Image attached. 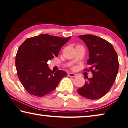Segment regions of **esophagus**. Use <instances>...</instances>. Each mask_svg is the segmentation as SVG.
I'll list each match as a JSON object with an SVG mask.
<instances>
[{"label": "esophagus", "instance_id": "1", "mask_svg": "<svg viewBox=\"0 0 128 128\" xmlns=\"http://www.w3.org/2000/svg\"><path fill=\"white\" fill-rule=\"evenodd\" d=\"M68 75L69 76H71V77H76V76H77V75L74 73H69Z\"/></svg>", "mask_w": 128, "mask_h": 128}]
</instances>
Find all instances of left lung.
<instances>
[{
	"mask_svg": "<svg viewBox=\"0 0 128 128\" xmlns=\"http://www.w3.org/2000/svg\"><path fill=\"white\" fill-rule=\"evenodd\" d=\"M86 43L89 50L87 64L90 68L84 70L92 73V77L78 92L89 100L102 98L110 90L117 77L119 62L118 56L111 44L92 34L78 36Z\"/></svg>",
	"mask_w": 128,
	"mask_h": 128,
	"instance_id": "8db88e82",
	"label": "left lung"
}]
</instances>
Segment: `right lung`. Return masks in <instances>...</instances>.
Wrapping results in <instances>:
<instances>
[{
    "mask_svg": "<svg viewBox=\"0 0 128 128\" xmlns=\"http://www.w3.org/2000/svg\"><path fill=\"white\" fill-rule=\"evenodd\" d=\"M70 38L43 34L26 39L19 48L15 57L17 75L30 94L40 97L48 94L66 76L62 70L52 71L47 62L58 56Z\"/></svg>",
    "mask_w": 128,
    "mask_h": 128,
    "instance_id": "right-lung-1",
    "label": "right lung"
}]
</instances>
